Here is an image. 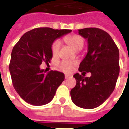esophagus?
<instances>
[{
    "instance_id": "34e87169",
    "label": "esophagus",
    "mask_w": 129,
    "mask_h": 129,
    "mask_svg": "<svg viewBox=\"0 0 129 129\" xmlns=\"http://www.w3.org/2000/svg\"><path fill=\"white\" fill-rule=\"evenodd\" d=\"M72 77V75H69V74H66V75H65V78H66V79H68V78H70V77Z\"/></svg>"
}]
</instances>
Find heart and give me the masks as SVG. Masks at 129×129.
<instances>
[{
    "label": "heart",
    "mask_w": 129,
    "mask_h": 129,
    "mask_svg": "<svg viewBox=\"0 0 129 129\" xmlns=\"http://www.w3.org/2000/svg\"><path fill=\"white\" fill-rule=\"evenodd\" d=\"M66 42L71 46V48L74 50L82 49L84 45V40L82 38L78 35H73L71 36L67 37L65 38ZM61 48V42L60 40H55L52 45V52L54 55H57ZM76 64L75 61H72L69 60H63L58 63L60 69L64 72H71L73 66Z\"/></svg>",
    "instance_id": "b5f03b06"
}]
</instances>
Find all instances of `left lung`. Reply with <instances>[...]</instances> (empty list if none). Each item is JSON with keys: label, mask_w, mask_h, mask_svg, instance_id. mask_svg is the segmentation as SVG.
Here are the masks:
<instances>
[{"label": "left lung", "mask_w": 129, "mask_h": 129, "mask_svg": "<svg viewBox=\"0 0 129 129\" xmlns=\"http://www.w3.org/2000/svg\"><path fill=\"white\" fill-rule=\"evenodd\" d=\"M78 33L87 40L88 49L75 74L76 85L71 91L73 102L84 109H93L105 102L115 89L119 73V53L107 32L97 28L79 29ZM90 72V78L83 76Z\"/></svg>", "instance_id": "obj_1"}]
</instances>
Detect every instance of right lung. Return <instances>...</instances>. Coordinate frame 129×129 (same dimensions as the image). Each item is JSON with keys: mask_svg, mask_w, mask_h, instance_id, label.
<instances>
[{"mask_svg": "<svg viewBox=\"0 0 129 129\" xmlns=\"http://www.w3.org/2000/svg\"><path fill=\"white\" fill-rule=\"evenodd\" d=\"M71 31L37 28L24 33L14 45L9 70L14 89L26 103L39 106L53 99L64 74L54 71L46 73L40 66L43 61L50 62L54 41Z\"/></svg>", "mask_w": 129, "mask_h": 129, "instance_id": "right-lung-1", "label": "right lung"}]
</instances>
